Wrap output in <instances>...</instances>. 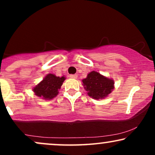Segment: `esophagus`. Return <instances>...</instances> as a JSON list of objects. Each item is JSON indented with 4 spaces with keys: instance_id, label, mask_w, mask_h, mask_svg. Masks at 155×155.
Instances as JSON below:
<instances>
[{
    "instance_id": "esophagus-1",
    "label": "esophagus",
    "mask_w": 155,
    "mask_h": 155,
    "mask_svg": "<svg viewBox=\"0 0 155 155\" xmlns=\"http://www.w3.org/2000/svg\"><path fill=\"white\" fill-rule=\"evenodd\" d=\"M77 76H78L77 74H71L70 78H71V79H76Z\"/></svg>"
}]
</instances>
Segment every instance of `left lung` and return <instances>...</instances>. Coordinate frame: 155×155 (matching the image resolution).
<instances>
[{
    "mask_svg": "<svg viewBox=\"0 0 155 155\" xmlns=\"http://www.w3.org/2000/svg\"><path fill=\"white\" fill-rule=\"evenodd\" d=\"M82 82L88 95L97 100L107 97L114 88L113 80L95 71L88 74L86 79L82 80Z\"/></svg>",
    "mask_w": 155,
    "mask_h": 155,
    "instance_id": "8db88e82",
    "label": "left lung"
}]
</instances>
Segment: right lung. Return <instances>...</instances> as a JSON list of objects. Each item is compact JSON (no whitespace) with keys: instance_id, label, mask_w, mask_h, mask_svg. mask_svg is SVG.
Returning <instances> with one entry per match:
<instances>
[{"instance_id":"right-lung-1","label":"right lung","mask_w":155,"mask_h":155,"mask_svg":"<svg viewBox=\"0 0 155 155\" xmlns=\"http://www.w3.org/2000/svg\"><path fill=\"white\" fill-rule=\"evenodd\" d=\"M65 78L59 77L49 74L33 89L35 95L45 100H50L58 95V90L61 87Z\"/></svg>"}]
</instances>
